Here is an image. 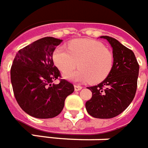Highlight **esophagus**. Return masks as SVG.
<instances>
[{"label": "esophagus", "instance_id": "1", "mask_svg": "<svg viewBox=\"0 0 148 148\" xmlns=\"http://www.w3.org/2000/svg\"><path fill=\"white\" fill-rule=\"evenodd\" d=\"M74 87H75V91H79L82 89V86H78V85H75Z\"/></svg>", "mask_w": 148, "mask_h": 148}]
</instances>
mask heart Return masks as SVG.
<instances>
[{
    "mask_svg": "<svg viewBox=\"0 0 148 148\" xmlns=\"http://www.w3.org/2000/svg\"><path fill=\"white\" fill-rule=\"evenodd\" d=\"M53 60L62 73H67L64 74L66 79L75 82L90 81L93 84L106 79L114 65L112 52L105 48L101 42L89 39L71 41L68 49L56 47L53 53ZM77 65L80 69L70 71Z\"/></svg>",
    "mask_w": 148,
    "mask_h": 148,
    "instance_id": "b5f03b06",
    "label": "heart"
}]
</instances>
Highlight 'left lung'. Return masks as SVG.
Here are the masks:
<instances>
[{
	"label": "left lung",
	"instance_id": "8db88e82",
	"mask_svg": "<svg viewBox=\"0 0 148 148\" xmlns=\"http://www.w3.org/2000/svg\"><path fill=\"white\" fill-rule=\"evenodd\" d=\"M112 47L114 65L106 79L95 86L87 87L92 92L86 108L91 116L96 119H112L120 114L134 99L137 90L139 65L132 50L116 39L108 36Z\"/></svg>",
	"mask_w": 148,
	"mask_h": 148
}]
</instances>
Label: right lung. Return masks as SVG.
<instances>
[{"label": "right lung", "instance_id": "1", "mask_svg": "<svg viewBox=\"0 0 148 148\" xmlns=\"http://www.w3.org/2000/svg\"><path fill=\"white\" fill-rule=\"evenodd\" d=\"M62 40L47 36L20 49L10 69L14 96L22 109L36 119H52L64 107L65 99L74 92L69 82L61 77L54 66L53 53Z\"/></svg>", "mask_w": 148, "mask_h": 148}]
</instances>
